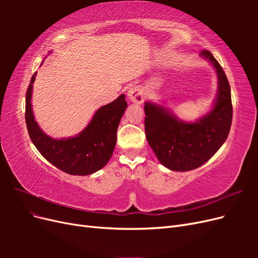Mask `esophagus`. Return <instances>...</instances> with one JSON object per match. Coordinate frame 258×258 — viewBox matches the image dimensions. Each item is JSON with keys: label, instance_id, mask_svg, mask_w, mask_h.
<instances>
[{"label": "esophagus", "instance_id": "esophagus-1", "mask_svg": "<svg viewBox=\"0 0 258 258\" xmlns=\"http://www.w3.org/2000/svg\"><path fill=\"white\" fill-rule=\"evenodd\" d=\"M128 97L132 103L141 104L144 101L143 97V89L140 86H132L128 90Z\"/></svg>", "mask_w": 258, "mask_h": 258}]
</instances>
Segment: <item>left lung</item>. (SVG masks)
Returning a JSON list of instances; mask_svg holds the SVG:
<instances>
[{
  "instance_id": "1",
  "label": "left lung",
  "mask_w": 258,
  "mask_h": 258,
  "mask_svg": "<svg viewBox=\"0 0 258 258\" xmlns=\"http://www.w3.org/2000/svg\"><path fill=\"white\" fill-rule=\"evenodd\" d=\"M215 69L217 95L211 110L194 122L178 119L168 107L146 101L145 134L161 165L172 171H189L206 163L228 137L232 105L230 86L223 68L209 50L200 52Z\"/></svg>"
}]
</instances>
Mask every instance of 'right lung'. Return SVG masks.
Instances as JSON below:
<instances>
[{"instance_id": "1", "label": "right lung", "mask_w": 258, "mask_h": 258, "mask_svg": "<svg viewBox=\"0 0 258 258\" xmlns=\"http://www.w3.org/2000/svg\"><path fill=\"white\" fill-rule=\"evenodd\" d=\"M36 72L26 95V122L31 141L51 165L72 175H89L102 169L110 160L116 145L119 121L128 106L124 95L99 107L83 131L75 137L53 139L35 121L32 111V89Z\"/></svg>"}]
</instances>
